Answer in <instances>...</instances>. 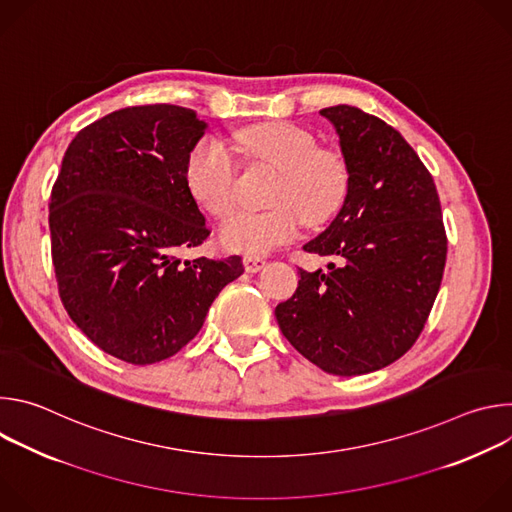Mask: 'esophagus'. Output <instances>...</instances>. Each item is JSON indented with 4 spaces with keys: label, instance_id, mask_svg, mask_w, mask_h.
Listing matches in <instances>:
<instances>
[{
    "label": "esophagus",
    "instance_id": "1",
    "mask_svg": "<svg viewBox=\"0 0 512 512\" xmlns=\"http://www.w3.org/2000/svg\"><path fill=\"white\" fill-rule=\"evenodd\" d=\"M243 263H245V269H247L249 273H257V271H261V269L265 267L267 261H265L263 257H257V255H245Z\"/></svg>",
    "mask_w": 512,
    "mask_h": 512
}]
</instances>
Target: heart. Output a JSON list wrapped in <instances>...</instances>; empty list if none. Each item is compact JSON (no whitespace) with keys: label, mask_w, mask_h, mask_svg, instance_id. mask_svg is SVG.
<instances>
[{"label":"heart","mask_w":512,"mask_h":512,"mask_svg":"<svg viewBox=\"0 0 512 512\" xmlns=\"http://www.w3.org/2000/svg\"><path fill=\"white\" fill-rule=\"evenodd\" d=\"M239 150L251 160L277 170L267 210L235 212L221 229L231 251L267 253L289 243L302 221L318 227L340 210L350 184L348 164L336 150L318 148L316 137L291 123H259L235 133ZM186 186L212 216H227L237 202L239 172L227 145L202 137L186 158Z\"/></svg>","instance_id":"b5f03b06"}]
</instances>
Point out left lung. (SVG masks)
Returning <instances> with one entry per match:
<instances>
[{"mask_svg":"<svg viewBox=\"0 0 512 512\" xmlns=\"http://www.w3.org/2000/svg\"><path fill=\"white\" fill-rule=\"evenodd\" d=\"M334 123L350 184L330 227L304 251L296 294L275 308L283 336L330 375L379 371L419 338L448 255L433 178L403 135L356 107L322 109Z\"/></svg>","mask_w":512,"mask_h":512,"instance_id":"left-lung-1","label":"left lung"}]
</instances>
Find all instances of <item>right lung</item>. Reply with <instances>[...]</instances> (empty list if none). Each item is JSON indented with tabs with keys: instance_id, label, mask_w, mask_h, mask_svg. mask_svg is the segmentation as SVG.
Returning a JSON list of instances; mask_svg holds the SVG:
<instances>
[{
	"instance_id": "1",
	"label": "right lung",
	"mask_w": 512,
	"mask_h": 512,
	"mask_svg": "<svg viewBox=\"0 0 512 512\" xmlns=\"http://www.w3.org/2000/svg\"><path fill=\"white\" fill-rule=\"evenodd\" d=\"M204 129L186 107H125L81 129L62 158L48 204L58 296L119 360L176 354L245 271L239 255L180 259L210 235L184 176Z\"/></svg>"
}]
</instances>
